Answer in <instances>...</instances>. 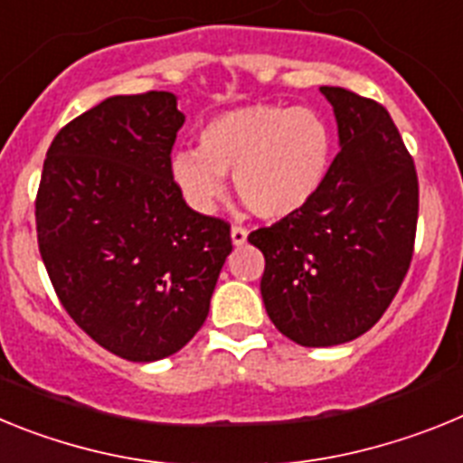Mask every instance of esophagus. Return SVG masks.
<instances>
[{"label":"esophagus","mask_w":463,"mask_h":463,"mask_svg":"<svg viewBox=\"0 0 463 463\" xmlns=\"http://www.w3.org/2000/svg\"><path fill=\"white\" fill-rule=\"evenodd\" d=\"M232 241H234V245H243L248 241V229L241 227V224H234L232 227Z\"/></svg>","instance_id":"obj_1"}]
</instances>
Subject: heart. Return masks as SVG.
Wrapping results in <instances>:
<instances>
[{"label":"heart","mask_w":463,"mask_h":463,"mask_svg":"<svg viewBox=\"0 0 463 463\" xmlns=\"http://www.w3.org/2000/svg\"><path fill=\"white\" fill-rule=\"evenodd\" d=\"M334 157V134L322 113L252 104L224 110L199 129V148L171 155L169 171L192 208L208 213L234 174L241 202L257 218L298 213L320 192Z\"/></svg>","instance_id":"b5f03b06"}]
</instances>
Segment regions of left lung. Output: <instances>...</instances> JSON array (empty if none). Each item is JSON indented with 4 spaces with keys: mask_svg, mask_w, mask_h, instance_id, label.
Segmentation results:
<instances>
[{
    "mask_svg": "<svg viewBox=\"0 0 463 463\" xmlns=\"http://www.w3.org/2000/svg\"><path fill=\"white\" fill-rule=\"evenodd\" d=\"M341 150L320 192L294 215L255 229L260 289L276 329L306 347L362 336L390 308L415 252L420 185L387 109L322 85Z\"/></svg>",
    "mask_w": 463,
    "mask_h": 463,
    "instance_id": "obj_1",
    "label": "left lung"
}]
</instances>
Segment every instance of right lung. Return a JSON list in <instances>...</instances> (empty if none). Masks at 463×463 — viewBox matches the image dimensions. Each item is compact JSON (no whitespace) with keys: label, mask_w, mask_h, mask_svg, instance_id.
Listing matches in <instances>:
<instances>
[{"label":"right lung","mask_w":463,"mask_h":463,"mask_svg":"<svg viewBox=\"0 0 463 463\" xmlns=\"http://www.w3.org/2000/svg\"><path fill=\"white\" fill-rule=\"evenodd\" d=\"M185 116L171 92L118 94L52 138L36 239L60 304L127 362L178 353L206 322L229 222L192 211L171 178Z\"/></svg>","instance_id":"obj_1"}]
</instances>
